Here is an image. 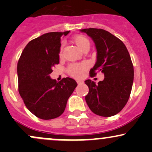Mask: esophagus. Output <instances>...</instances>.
<instances>
[{"label":"esophagus","mask_w":152,"mask_h":152,"mask_svg":"<svg viewBox=\"0 0 152 152\" xmlns=\"http://www.w3.org/2000/svg\"><path fill=\"white\" fill-rule=\"evenodd\" d=\"M83 83V81H77V83L78 84H80V83Z\"/></svg>","instance_id":"obj_1"}]
</instances>
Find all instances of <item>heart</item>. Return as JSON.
<instances>
[{
  "mask_svg": "<svg viewBox=\"0 0 152 152\" xmlns=\"http://www.w3.org/2000/svg\"><path fill=\"white\" fill-rule=\"evenodd\" d=\"M73 41L82 50L86 49V48H89V41L86 36L77 35L73 38ZM86 68V66L85 64H73L69 67V72L71 76L75 78H81L83 74V71L85 70Z\"/></svg>",
  "mask_w": 152,
  "mask_h": 152,
  "instance_id": "b5f03b06",
  "label": "heart"
}]
</instances>
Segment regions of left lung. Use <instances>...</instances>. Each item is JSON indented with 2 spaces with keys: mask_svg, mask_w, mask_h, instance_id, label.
Here are the masks:
<instances>
[{
  "mask_svg": "<svg viewBox=\"0 0 152 152\" xmlns=\"http://www.w3.org/2000/svg\"><path fill=\"white\" fill-rule=\"evenodd\" d=\"M80 31L93 40L96 49L91 75H96V70L104 74V79L98 83L85 81L89 89L85 97L87 105L99 116H114L126 105L132 91L134 67L129 53L121 40L108 31L91 28Z\"/></svg>",
  "mask_w": 152,
  "mask_h": 152,
  "instance_id": "left-lung-1",
  "label": "left lung"
}]
</instances>
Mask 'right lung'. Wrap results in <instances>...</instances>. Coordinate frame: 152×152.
<instances>
[{
    "mask_svg": "<svg viewBox=\"0 0 152 152\" xmlns=\"http://www.w3.org/2000/svg\"><path fill=\"white\" fill-rule=\"evenodd\" d=\"M69 32L46 33L35 38L26 45L18 60L19 94L27 109L41 119L61 116L77 86L73 78L56 82L50 76L53 66L59 63L61 38Z\"/></svg>",
    "mask_w": 152,
    "mask_h": 152,
    "instance_id": "add662e5",
    "label": "right lung"
}]
</instances>
